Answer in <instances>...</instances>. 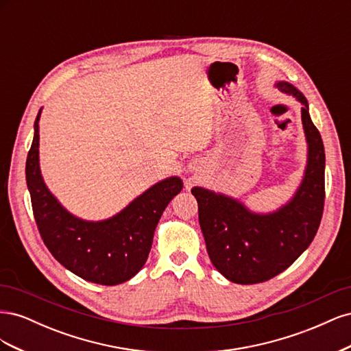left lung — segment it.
Wrapping results in <instances>:
<instances>
[{"label":"left lung","mask_w":351,"mask_h":351,"mask_svg":"<svg viewBox=\"0 0 351 351\" xmlns=\"http://www.w3.org/2000/svg\"><path fill=\"white\" fill-rule=\"evenodd\" d=\"M302 104L307 161L302 183L277 210L253 212L236 197L193 187L199 224L212 265L228 281L256 284L274 278L309 247L325 200V151L304 95L289 82L275 83Z\"/></svg>","instance_id":"obj_1"}]
</instances>
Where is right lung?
Here are the masks:
<instances>
[{
  "label": "right lung",
  "instance_id": "1",
  "mask_svg": "<svg viewBox=\"0 0 351 351\" xmlns=\"http://www.w3.org/2000/svg\"><path fill=\"white\" fill-rule=\"evenodd\" d=\"M39 110L26 161V183L35 221L45 246L62 267L102 285L129 281L149 256L154 232L171 199L182 192L177 176L151 186L115 215L86 221L73 215L49 192L39 167Z\"/></svg>",
  "mask_w": 351,
  "mask_h": 351
}]
</instances>
